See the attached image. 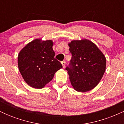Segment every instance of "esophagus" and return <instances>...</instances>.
I'll return each instance as SVG.
<instances>
[{
    "instance_id": "esophagus-1",
    "label": "esophagus",
    "mask_w": 124,
    "mask_h": 124,
    "mask_svg": "<svg viewBox=\"0 0 124 124\" xmlns=\"http://www.w3.org/2000/svg\"><path fill=\"white\" fill-rule=\"evenodd\" d=\"M61 63H62L63 68H65V64H66V62H65V61H62V62H61Z\"/></svg>"
}]
</instances>
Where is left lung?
I'll return each instance as SVG.
<instances>
[{
    "instance_id": "left-lung-1",
    "label": "left lung",
    "mask_w": 124,
    "mask_h": 124,
    "mask_svg": "<svg viewBox=\"0 0 124 124\" xmlns=\"http://www.w3.org/2000/svg\"><path fill=\"white\" fill-rule=\"evenodd\" d=\"M68 45L72 55L71 66L66 68L75 90L86 92L101 80L106 68V58L94 42L87 39L71 41Z\"/></svg>"
}]
</instances>
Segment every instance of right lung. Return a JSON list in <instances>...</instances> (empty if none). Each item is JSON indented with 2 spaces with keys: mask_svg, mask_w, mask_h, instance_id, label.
Here are the masks:
<instances>
[{
  "mask_svg": "<svg viewBox=\"0 0 124 124\" xmlns=\"http://www.w3.org/2000/svg\"><path fill=\"white\" fill-rule=\"evenodd\" d=\"M52 40L34 39L22 48L18 55V67L25 82L35 89H42L62 68L55 58Z\"/></svg>",
  "mask_w": 124,
  "mask_h": 124,
  "instance_id": "add662e5",
  "label": "right lung"
}]
</instances>
